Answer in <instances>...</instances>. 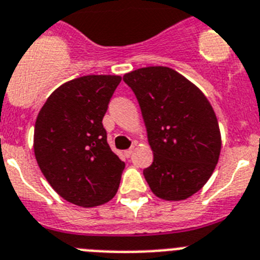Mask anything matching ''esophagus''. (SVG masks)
Wrapping results in <instances>:
<instances>
[{
  "mask_svg": "<svg viewBox=\"0 0 260 260\" xmlns=\"http://www.w3.org/2000/svg\"><path fill=\"white\" fill-rule=\"evenodd\" d=\"M133 151H134V147H130V148H128V150H126V151H125L126 157H130V156H132Z\"/></svg>",
  "mask_w": 260,
  "mask_h": 260,
  "instance_id": "1",
  "label": "esophagus"
}]
</instances>
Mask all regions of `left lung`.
I'll list each match as a JSON object with an SVG mask.
<instances>
[{"label":"left lung","mask_w":260,"mask_h":260,"mask_svg":"<svg viewBox=\"0 0 260 260\" xmlns=\"http://www.w3.org/2000/svg\"><path fill=\"white\" fill-rule=\"evenodd\" d=\"M147 128L154 161L143 170L151 190L163 200L190 197L209 180L218 161L221 134L204 93L167 67L126 73Z\"/></svg>","instance_id":"left-lung-1"}]
</instances>
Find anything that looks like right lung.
<instances>
[{"instance_id":"add662e5","label":"right lung","mask_w":260,"mask_h":260,"mask_svg":"<svg viewBox=\"0 0 260 260\" xmlns=\"http://www.w3.org/2000/svg\"><path fill=\"white\" fill-rule=\"evenodd\" d=\"M119 76L89 75L59 86L38 114L34 152L64 200L92 208L115 196L125 163L108 145L103 118Z\"/></svg>"}]
</instances>
